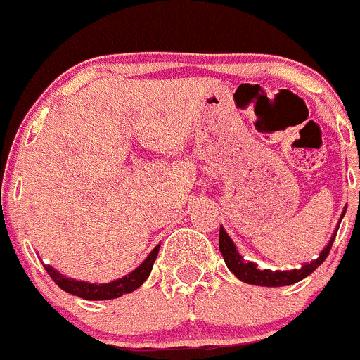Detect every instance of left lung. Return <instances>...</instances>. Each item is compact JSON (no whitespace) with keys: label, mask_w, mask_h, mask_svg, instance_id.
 Returning a JSON list of instances; mask_svg holds the SVG:
<instances>
[{"label":"left lung","mask_w":360,"mask_h":360,"mask_svg":"<svg viewBox=\"0 0 360 360\" xmlns=\"http://www.w3.org/2000/svg\"><path fill=\"white\" fill-rule=\"evenodd\" d=\"M345 212H347V208H345L343 213H341L340 222H341V219L345 217ZM338 227H336V231L333 233V236H330L329 243L322 248V252H320L319 257H316L315 261L304 262L300 269H290V271H271V269H259V266L255 264V262L245 261V259L240 255V252H238L234 241L231 240V236L226 233V229H224L222 226H220V234H219V248H220V254H222L224 261H226V266L229 268V271L234 273V275H236V278L241 280V282L252 283V285H261V287L292 285V283L300 282V280L306 278L308 275H311V273L315 271V269L319 268L323 261H326L327 254H329L330 247H333L334 238H336Z\"/></svg>","instance_id":"left-lung-1"}]
</instances>
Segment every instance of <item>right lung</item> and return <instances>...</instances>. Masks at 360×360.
Segmentation results:
<instances>
[{
	"label": "right lung",
	"instance_id": "right-lung-1",
	"mask_svg": "<svg viewBox=\"0 0 360 360\" xmlns=\"http://www.w3.org/2000/svg\"><path fill=\"white\" fill-rule=\"evenodd\" d=\"M159 247H161V245H158V247L147 255V259H145L136 269L127 273V275L122 276V278H117L108 283H91V282H84V280L70 278V276L63 275V273H59L58 269H54L49 264H45V269H47L51 278L58 283L60 289L73 294V296H78L82 297V300H89V301L115 300V297H120L122 294L133 292V290H136L138 287L143 285V282L148 278V275H150L155 259H158Z\"/></svg>",
	"mask_w": 360,
	"mask_h": 360
}]
</instances>
